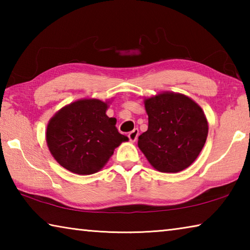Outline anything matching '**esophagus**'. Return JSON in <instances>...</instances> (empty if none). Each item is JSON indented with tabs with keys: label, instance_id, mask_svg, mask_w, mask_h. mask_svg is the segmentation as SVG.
I'll use <instances>...</instances> for the list:
<instances>
[{
	"label": "esophagus",
	"instance_id": "1",
	"mask_svg": "<svg viewBox=\"0 0 250 250\" xmlns=\"http://www.w3.org/2000/svg\"><path fill=\"white\" fill-rule=\"evenodd\" d=\"M138 135H139V130L133 129L132 131H131V132H129L128 138H129V140L131 142H135V141H137V139H138Z\"/></svg>",
	"mask_w": 250,
	"mask_h": 250
}]
</instances>
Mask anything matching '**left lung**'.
Listing matches in <instances>:
<instances>
[{
  "label": "left lung",
  "mask_w": 250,
  "mask_h": 250,
  "mask_svg": "<svg viewBox=\"0 0 250 250\" xmlns=\"http://www.w3.org/2000/svg\"><path fill=\"white\" fill-rule=\"evenodd\" d=\"M147 130L138 140L139 149L155 170L177 173L197 159L208 134L205 113L183 94L163 91L145 98Z\"/></svg>",
  "instance_id": "1"
}]
</instances>
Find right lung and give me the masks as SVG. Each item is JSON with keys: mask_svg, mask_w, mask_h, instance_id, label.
Returning a JSON list of instances; mask_svg holds the SVG:
<instances>
[{"mask_svg": "<svg viewBox=\"0 0 250 250\" xmlns=\"http://www.w3.org/2000/svg\"><path fill=\"white\" fill-rule=\"evenodd\" d=\"M110 101L79 99L62 107L48 121L46 142L54 159L80 175L97 173L116 147L128 140L105 111Z\"/></svg>", "mask_w": 250, "mask_h": 250, "instance_id": "add662e5", "label": "right lung"}]
</instances>
